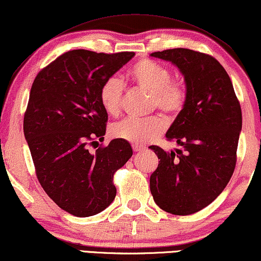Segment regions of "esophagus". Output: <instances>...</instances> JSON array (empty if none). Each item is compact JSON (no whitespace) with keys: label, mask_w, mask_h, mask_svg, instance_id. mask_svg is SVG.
Here are the masks:
<instances>
[{"label":"esophagus","mask_w":261,"mask_h":261,"mask_svg":"<svg viewBox=\"0 0 261 261\" xmlns=\"http://www.w3.org/2000/svg\"><path fill=\"white\" fill-rule=\"evenodd\" d=\"M133 150L134 151H143L144 150V147L143 146H140V144H133Z\"/></svg>","instance_id":"1"}]
</instances>
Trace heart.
<instances>
[{
  "mask_svg": "<svg viewBox=\"0 0 261 261\" xmlns=\"http://www.w3.org/2000/svg\"><path fill=\"white\" fill-rule=\"evenodd\" d=\"M128 78L136 87L149 92L151 105L156 106L167 117H175L187 101V89L182 83L170 80V71L158 62L144 58L136 62L128 71ZM123 85L117 77H110L102 83L99 100L108 115L115 117L121 110ZM164 122L160 117L138 120L127 118L111 128V135L123 141L143 144L161 135Z\"/></svg>",
  "mask_w": 261,
  "mask_h": 261,
  "instance_id": "obj_1",
  "label": "heart"
}]
</instances>
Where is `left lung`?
I'll return each mask as SVG.
<instances>
[{
    "label": "left lung",
    "instance_id": "8db88e82",
    "mask_svg": "<svg viewBox=\"0 0 261 261\" xmlns=\"http://www.w3.org/2000/svg\"><path fill=\"white\" fill-rule=\"evenodd\" d=\"M150 56L177 67L187 89L186 105L166 134L179 148L164 151L150 146L160 160L150 192L166 212L191 215L214 202L233 174L242 110L217 59L183 47Z\"/></svg>",
    "mask_w": 261,
    "mask_h": 261
}]
</instances>
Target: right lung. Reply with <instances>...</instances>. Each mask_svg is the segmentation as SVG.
<instances>
[{
  "label": "right lung",
  "mask_w": 261,
  "mask_h": 261,
  "mask_svg": "<svg viewBox=\"0 0 261 261\" xmlns=\"http://www.w3.org/2000/svg\"><path fill=\"white\" fill-rule=\"evenodd\" d=\"M134 56L67 51L31 86L23 129L36 175L47 196L75 217L97 215L113 202L114 172L133 155L130 144L119 139L94 154L86 146L106 133L100 87Z\"/></svg>",
  "instance_id": "1"
}]
</instances>
